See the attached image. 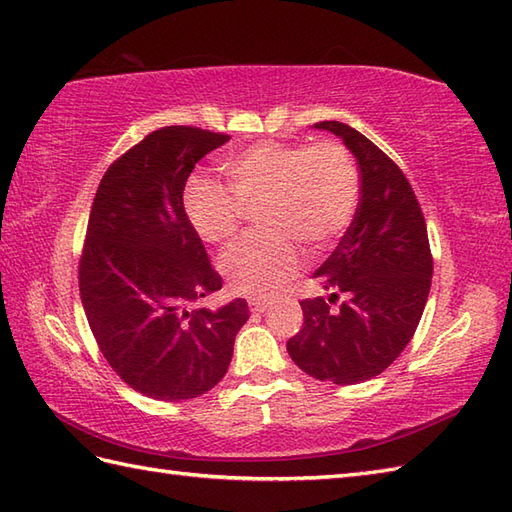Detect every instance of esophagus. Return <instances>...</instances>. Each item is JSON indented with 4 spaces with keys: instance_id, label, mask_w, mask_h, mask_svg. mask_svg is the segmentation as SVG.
<instances>
[{
    "instance_id": "1",
    "label": "esophagus",
    "mask_w": 512,
    "mask_h": 512,
    "mask_svg": "<svg viewBox=\"0 0 512 512\" xmlns=\"http://www.w3.org/2000/svg\"><path fill=\"white\" fill-rule=\"evenodd\" d=\"M269 306H271L269 300H260V298L249 300V309H252V313H265Z\"/></svg>"
}]
</instances>
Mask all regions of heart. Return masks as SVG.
<instances>
[{
    "mask_svg": "<svg viewBox=\"0 0 512 512\" xmlns=\"http://www.w3.org/2000/svg\"><path fill=\"white\" fill-rule=\"evenodd\" d=\"M230 190L208 179L186 190V214L208 243H227L258 210L263 232L243 238L221 258L234 293L269 298L302 269V249H331L346 234L359 206V173L337 142L313 146L258 142L225 162Z\"/></svg>",
    "mask_w": 512,
    "mask_h": 512,
    "instance_id": "1",
    "label": "heart"
}]
</instances>
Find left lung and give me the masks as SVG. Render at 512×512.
Masks as SVG:
<instances>
[{"instance_id": "obj_1", "label": "left lung", "mask_w": 512, "mask_h": 512, "mask_svg": "<svg viewBox=\"0 0 512 512\" xmlns=\"http://www.w3.org/2000/svg\"><path fill=\"white\" fill-rule=\"evenodd\" d=\"M315 129L335 133L357 157L361 199L335 252L313 274L328 295L300 302L304 324L287 350L311 377L352 385L377 377L410 344L434 260L403 170L344 122L324 120Z\"/></svg>"}]
</instances>
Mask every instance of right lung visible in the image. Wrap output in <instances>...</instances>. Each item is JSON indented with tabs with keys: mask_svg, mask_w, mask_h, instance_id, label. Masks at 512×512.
I'll use <instances>...</instances> for the list:
<instances>
[{
	"mask_svg": "<svg viewBox=\"0 0 512 512\" xmlns=\"http://www.w3.org/2000/svg\"><path fill=\"white\" fill-rule=\"evenodd\" d=\"M230 135L164 127L100 179L78 265L89 328L118 377L149 399L186 401L212 390L232 361L249 309L236 298L199 309L223 287L184 210L203 155Z\"/></svg>",
	"mask_w": 512,
	"mask_h": 512,
	"instance_id": "obj_1",
	"label": "right lung"
}]
</instances>
